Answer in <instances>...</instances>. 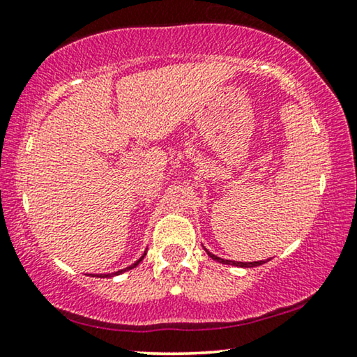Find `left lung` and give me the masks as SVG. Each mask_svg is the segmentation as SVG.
<instances>
[{"mask_svg":"<svg viewBox=\"0 0 357 357\" xmlns=\"http://www.w3.org/2000/svg\"><path fill=\"white\" fill-rule=\"evenodd\" d=\"M204 250H206V248H204ZM206 253L213 258V260H216L218 263H222V265H232V266H241V268H253V266H260V265H263V263H266V261H250V263H248V261H232V260H224V258H219L216 255H213V253L208 252V250H206Z\"/></svg>","mask_w":357,"mask_h":357,"instance_id":"1","label":"left lung"}]
</instances>
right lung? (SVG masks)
I'll return each instance as SVG.
<instances>
[{
  "label": "right lung",
  "instance_id": "right-lung-1",
  "mask_svg": "<svg viewBox=\"0 0 357 357\" xmlns=\"http://www.w3.org/2000/svg\"><path fill=\"white\" fill-rule=\"evenodd\" d=\"M144 257H146V252L143 253V255H141L139 260H136V261L133 263V265L126 266V268H123V270H119V271H115V273H107V275H94V276H96V278H114V276H119V275H121V273H125V271H130V270H133V268L138 266L139 263L144 260Z\"/></svg>",
  "mask_w": 357,
  "mask_h": 357
}]
</instances>
